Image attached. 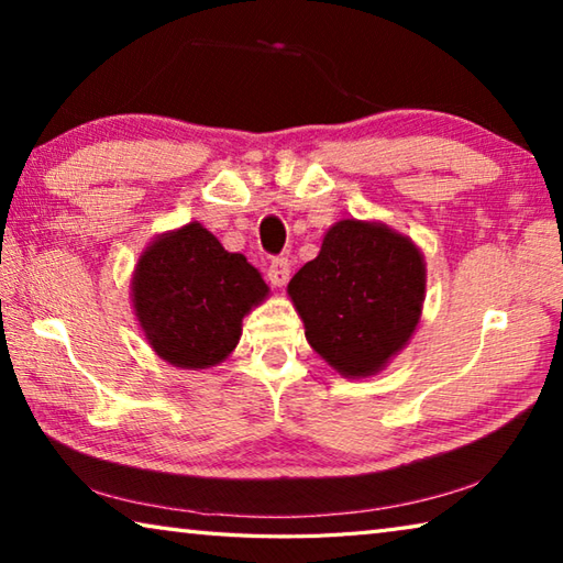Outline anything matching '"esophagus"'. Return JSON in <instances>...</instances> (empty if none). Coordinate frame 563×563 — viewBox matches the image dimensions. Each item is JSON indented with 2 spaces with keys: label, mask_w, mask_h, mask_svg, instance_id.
<instances>
[{
  "label": "esophagus",
  "mask_w": 563,
  "mask_h": 563,
  "mask_svg": "<svg viewBox=\"0 0 563 563\" xmlns=\"http://www.w3.org/2000/svg\"><path fill=\"white\" fill-rule=\"evenodd\" d=\"M268 280L273 285H278V288H283V285L290 280V261L288 258H275L271 263V268H268Z\"/></svg>",
  "instance_id": "1"
}]
</instances>
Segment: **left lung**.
<instances>
[{"instance_id": "1", "label": "left lung", "mask_w": 563, "mask_h": 563, "mask_svg": "<svg viewBox=\"0 0 563 563\" xmlns=\"http://www.w3.org/2000/svg\"><path fill=\"white\" fill-rule=\"evenodd\" d=\"M427 290L424 255L379 221L342 218L288 283L310 347L342 377H373L412 340Z\"/></svg>"}]
</instances>
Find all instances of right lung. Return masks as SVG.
<instances>
[{
  "instance_id": "obj_1",
  "label": "right lung",
  "mask_w": 563,
  "mask_h": 563,
  "mask_svg": "<svg viewBox=\"0 0 563 563\" xmlns=\"http://www.w3.org/2000/svg\"><path fill=\"white\" fill-rule=\"evenodd\" d=\"M268 292L258 268L228 253L198 221L156 235L131 275L133 312L146 342L184 369L221 365L241 340L243 318Z\"/></svg>"
}]
</instances>
